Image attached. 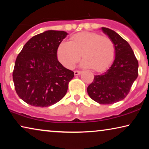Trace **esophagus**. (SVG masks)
I'll use <instances>...</instances> for the list:
<instances>
[{
  "mask_svg": "<svg viewBox=\"0 0 149 149\" xmlns=\"http://www.w3.org/2000/svg\"><path fill=\"white\" fill-rule=\"evenodd\" d=\"M74 75H80L81 74V71H77V70H75L74 71Z\"/></svg>",
  "mask_w": 149,
  "mask_h": 149,
  "instance_id": "34e87169",
  "label": "esophagus"
}]
</instances>
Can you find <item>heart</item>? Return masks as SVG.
<instances>
[{
  "label": "heart",
  "mask_w": 149,
  "mask_h": 149,
  "mask_svg": "<svg viewBox=\"0 0 149 149\" xmlns=\"http://www.w3.org/2000/svg\"><path fill=\"white\" fill-rule=\"evenodd\" d=\"M80 66L93 68L97 72L104 70L113 62L115 55L114 43L108 36L95 32H83L72 36L70 42L64 41L57 49V57L67 68H72L81 58Z\"/></svg>",
  "instance_id": "heart-1"
}]
</instances>
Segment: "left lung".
Returning <instances> with one entry per match:
<instances>
[{
  "label": "left lung",
  "mask_w": 149,
  "mask_h": 149,
  "mask_svg": "<svg viewBox=\"0 0 149 149\" xmlns=\"http://www.w3.org/2000/svg\"><path fill=\"white\" fill-rule=\"evenodd\" d=\"M102 32L113 40L115 59L111 66L100 75H95L87 87L88 95L101 104H111L127 96L138 75V62L130 44L119 34L102 27Z\"/></svg>",
  "instance_id": "left-lung-1"
}]
</instances>
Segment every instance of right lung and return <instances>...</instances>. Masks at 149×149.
Returning <instances> with one entry per match:
<instances>
[{"instance_id":"1","label":"right lung","mask_w":149,"mask_h":149,"mask_svg":"<svg viewBox=\"0 0 149 149\" xmlns=\"http://www.w3.org/2000/svg\"><path fill=\"white\" fill-rule=\"evenodd\" d=\"M68 33L47 30L24 45L15 60L13 79L22 100L36 107H47L62 100L74 72L62 66L57 49Z\"/></svg>"}]
</instances>
